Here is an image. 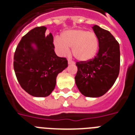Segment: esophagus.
Returning <instances> with one entry per match:
<instances>
[{"label":"esophagus","instance_id":"1","mask_svg":"<svg viewBox=\"0 0 135 135\" xmlns=\"http://www.w3.org/2000/svg\"><path fill=\"white\" fill-rule=\"evenodd\" d=\"M68 64H74V61H71V59H68Z\"/></svg>","mask_w":135,"mask_h":135}]
</instances>
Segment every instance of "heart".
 Returning <instances> with one entry per match:
<instances>
[{
  "label": "heart",
  "mask_w": 135,
  "mask_h": 135,
  "mask_svg": "<svg viewBox=\"0 0 135 135\" xmlns=\"http://www.w3.org/2000/svg\"><path fill=\"white\" fill-rule=\"evenodd\" d=\"M54 44L61 56L68 54L71 47L72 54L80 61L92 59L97 52L99 41L97 35L83 29L66 31L61 34V38L55 37Z\"/></svg>",
  "instance_id": "b5f03b06"
}]
</instances>
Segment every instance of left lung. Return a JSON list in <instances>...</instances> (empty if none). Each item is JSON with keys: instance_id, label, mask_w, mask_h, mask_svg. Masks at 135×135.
Wrapping results in <instances>:
<instances>
[{"instance_id": "8db88e82", "label": "left lung", "mask_w": 135, "mask_h": 135, "mask_svg": "<svg viewBox=\"0 0 135 135\" xmlns=\"http://www.w3.org/2000/svg\"><path fill=\"white\" fill-rule=\"evenodd\" d=\"M98 38L99 51L88 61H77L76 84L84 96L98 97L104 95L116 80L120 71L119 43L109 31L94 25Z\"/></svg>"}]
</instances>
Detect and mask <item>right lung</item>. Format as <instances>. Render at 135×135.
Instances as JSON below:
<instances>
[{
	"mask_svg": "<svg viewBox=\"0 0 135 135\" xmlns=\"http://www.w3.org/2000/svg\"><path fill=\"white\" fill-rule=\"evenodd\" d=\"M45 26H38L22 38L14 55V70L22 89L37 97L50 95L56 78L68 66L65 57L55 52L53 36ZM36 45V48L32 46Z\"/></svg>",
	"mask_w": 135,
	"mask_h": 135,
	"instance_id": "add662e5",
	"label": "right lung"
}]
</instances>
